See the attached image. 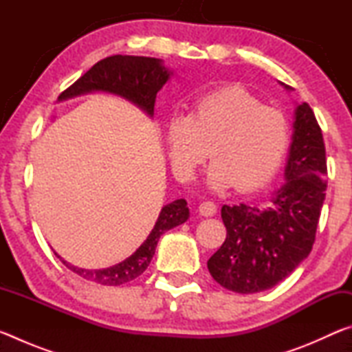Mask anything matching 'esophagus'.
I'll use <instances>...</instances> for the list:
<instances>
[{
    "label": "esophagus",
    "instance_id": "34e87169",
    "mask_svg": "<svg viewBox=\"0 0 352 352\" xmlns=\"http://www.w3.org/2000/svg\"><path fill=\"white\" fill-rule=\"evenodd\" d=\"M199 212L201 214V216H205V217H211V216H214V214L217 212V206L211 200L201 201V204L199 205Z\"/></svg>",
    "mask_w": 352,
    "mask_h": 352
}]
</instances>
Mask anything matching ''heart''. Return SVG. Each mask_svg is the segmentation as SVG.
<instances>
[{
  "mask_svg": "<svg viewBox=\"0 0 352 352\" xmlns=\"http://www.w3.org/2000/svg\"><path fill=\"white\" fill-rule=\"evenodd\" d=\"M169 160L175 175L190 180L199 166L214 157L208 170L212 189H261L276 175L290 144L284 113L267 107L239 85L201 94L188 116L166 124Z\"/></svg>",
  "mask_w": 352,
  "mask_h": 352,
  "instance_id": "b5f03b06",
  "label": "heart"
}]
</instances>
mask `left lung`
<instances>
[{
    "label": "left lung",
    "instance_id": "8db88e82",
    "mask_svg": "<svg viewBox=\"0 0 352 352\" xmlns=\"http://www.w3.org/2000/svg\"><path fill=\"white\" fill-rule=\"evenodd\" d=\"M326 175L323 133L312 109L302 102L295 110L287 183L276 190L272 204L222 206L226 239L208 261L216 283L236 294H256L287 278L312 250Z\"/></svg>",
    "mask_w": 352,
    "mask_h": 352
}]
</instances>
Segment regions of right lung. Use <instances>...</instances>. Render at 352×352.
Listing matches in <instances>:
<instances>
[{
  "label": "right lung",
  "mask_w": 352,
  "mask_h": 352,
  "mask_svg": "<svg viewBox=\"0 0 352 352\" xmlns=\"http://www.w3.org/2000/svg\"><path fill=\"white\" fill-rule=\"evenodd\" d=\"M170 73L163 67L162 60L153 57L140 56H111L102 58L91 69L79 77L73 85L68 87L58 99H67L88 91H109L132 100L147 115H153L155 99L157 93L168 82ZM186 200L178 199L166 205L160 212L151 234L136 252L119 264L104 270H83L60 261L76 275L82 276L87 281H93L102 285H121L144 273L155 254V248L162 234L166 231L182 225L189 217ZM57 254V253H56Z\"/></svg>",
  "instance_id": "add662e5"
}]
</instances>
